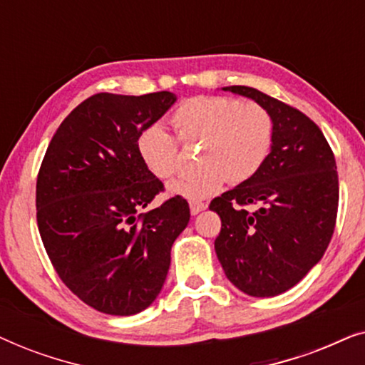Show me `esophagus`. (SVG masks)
<instances>
[{
    "instance_id": "34e87169",
    "label": "esophagus",
    "mask_w": 365,
    "mask_h": 365,
    "mask_svg": "<svg viewBox=\"0 0 365 365\" xmlns=\"http://www.w3.org/2000/svg\"><path fill=\"white\" fill-rule=\"evenodd\" d=\"M189 209H191L192 216H196V214H199L201 211H204V209H206V204L201 202V201H189Z\"/></svg>"
}]
</instances>
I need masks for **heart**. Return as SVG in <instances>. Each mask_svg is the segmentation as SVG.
Listing matches in <instances>:
<instances>
[{"mask_svg":"<svg viewBox=\"0 0 365 365\" xmlns=\"http://www.w3.org/2000/svg\"><path fill=\"white\" fill-rule=\"evenodd\" d=\"M171 123L182 144H201V168L168 184L169 194L191 201L214 196L227 181L241 184L252 179L267 161L274 141L271 113L256 101L194 96L179 104ZM136 148L156 178L168 179L176 173L178 143L161 124L144 128Z\"/></svg>","mask_w":365,"mask_h":365,"instance_id":"heart-1","label":"heart"}]
</instances>
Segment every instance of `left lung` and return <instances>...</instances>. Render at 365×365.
I'll use <instances>...</instances> for the list:
<instances>
[{"instance_id":"obj_1","label":"left lung","mask_w":365,"mask_h":365,"mask_svg":"<svg viewBox=\"0 0 365 365\" xmlns=\"http://www.w3.org/2000/svg\"><path fill=\"white\" fill-rule=\"evenodd\" d=\"M222 89L271 113L274 141L256 176L209 204L222 222L214 249L239 291L274 297L296 286L331 242L339 204L336 159L306 114L254 88Z\"/></svg>"}]
</instances>
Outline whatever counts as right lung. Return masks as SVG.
Segmentation results:
<instances>
[{"label": "right lung", "instance_id": "1", "mask_svg": "<svg viewBox=\"0 0 365 365\" xmlns=\"http://www.w3.org/2000/svg\"><path fill=\"white\" fill-rule=\"evenodd\" d=\"M176 99L169 91L94 94L61 123L39 168L44 249L61 281L99 312L133 316L156 301L191 217L179 196L138 214L163 191L139 158L138 136Z\"/></svg>", "mask_w": 365, "mask_h": 365}]
</instances>
